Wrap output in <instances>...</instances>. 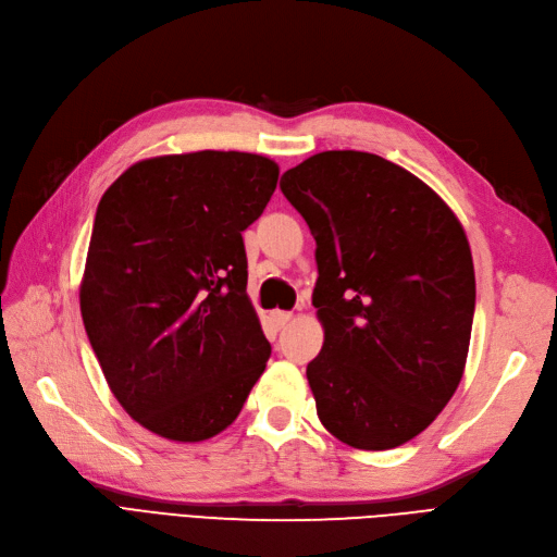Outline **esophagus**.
<instances>
[{
  "label": "esophagus",
  "instance_id": "34e87169",
  "mask_svg": "<svg viewBox=\"0 0 557 557\" xmlns=\"http://www.w3.org/2000/svg\"><path fill=\"white\" fill-rule=\"evenodd\" d=\"M269 319H272V323L281 330V327H285V325H288L290 323V319H293V313L290 311H272V313H269Z\"/></svg>",
  "mask_w": 557,
  "mask_h": 557
}]
</instances>
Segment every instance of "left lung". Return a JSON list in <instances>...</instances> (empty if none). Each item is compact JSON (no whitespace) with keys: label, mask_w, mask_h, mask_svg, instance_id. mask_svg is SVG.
Listing matches in <instances>:
<instances>
[{"label":"left lung","mask_w":557,"mask_h":557,"mask_svg":"<svg viewBox=\"0 0 557 557\" xmlns=\"http://www.w3.org/2000/svg\"><path fill=\"white\" fill-rule=\"evenodd\" d=\"M281 191L315 238L325 342L307 380L321 424L356 449L412 441L469 356L475 274L461 222L410 171L354 149L309 157Z\"/></svg>","instance_id":"obj_1"}]
</instances>
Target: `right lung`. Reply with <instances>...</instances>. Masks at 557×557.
Returning <instances> with one entry per match:
<instances>
[{
    "instance_id": "add662e5",
    "label": "right lung",
    "mask_w": 557,
    "mask_h": 557,
    "mask_svg": "<svg viewBox=\"0 0 557 557\" xmlns=\"http://www.w3.org/2000/svg\"><path fill=\"white\" fill-rule=\"evenodd\" d=\"M276 183L272 159L203 149L133 163L102 194L82 319L114 398L161 438H213L264 372L242 232Z\"/></svg>"
}]
</instances>
